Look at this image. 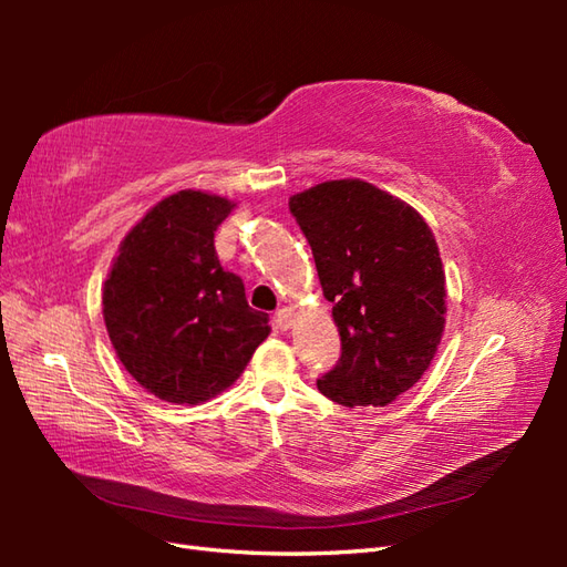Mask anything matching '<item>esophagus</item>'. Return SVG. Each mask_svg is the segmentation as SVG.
<instances>
[{
  "mask_svg": "<svg viewBox=\"0 0 567 567\" xmlns=\"http://www.w3.org/2000/svg\"><path fill=\"white\" fill-rule=\"evenodd\" d=\"M275 327L280 329V331H287V329H292V311L290 309H280L275 315Z\"/></svg>",
  "mask_w": 567,
  "mask_h": 567,
  "instance_id": "34e87169",
  "label": "esophagus"
}]
</instances>
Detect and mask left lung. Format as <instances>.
I'll use <instances>...</instances> for the list:
<instances>
[{
  "instance_id": "8db88e82",
  "label": "left lung",
  "mask_w": 567,
  "mask_h": 567,
  "mask_svg": "<svg viewBox=\"0 0 567 567\" xmlns=\"http://www.w3.org/2000/svg\"><path fill=\"white\" fill-rule=\"evenodd\" d=\"M333 305L341 358L317 388L343 406H384L431 365L445 323L436 238L409 204L363 179L290 197Z\"/></svg>"
}]
</instances>
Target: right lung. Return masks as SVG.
Segmentation results:
<instances>
[{"mask_svg":"<svg viewBox=\"0 0 567 567\" xmlns=\"http://www.w3.org/2000/svg\"><path fill=\"white\" fill-rule=\"evenodd\" d=\"M234 202L183 189L143 216L118 246L102 305L114 351L141 388L173 404L212 400L268 339L238 275L221 268L214 231Z\"/></svg>","mask_w":567,"mask_h":567,"instance_id":"right-lung-1","label":"right lung"}]
</instances>
